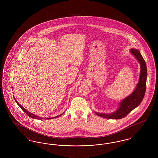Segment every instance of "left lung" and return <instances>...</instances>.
Masks as SVG:
<instances>
[{
    "label": "left lung",
    "instance_id": "left-lung-1",
    "mask_svg": "<svg viewBox=\"0 0 158 158\" xmlns=\"http://www.w3.org/2000/svg\"><path fill=\"white\" fill-rule=\"evenodd\" d=\"M130 52L135 57V59L140 64V77L139 81L136 85V88L130 95L121 101L119 104V107L116 111L109 114L95 112L96 114L98 116L109 119L123 118L126 117L128 113H130L133 110L140 105L143 100L146 87V64L142 54L138 50L131 48L130 50Z\"/></svg>",
    "mask_w": 158,
    "mask_h": 158
}]
</instances>
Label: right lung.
Segmentation results:
<instances>
[{
    "mask_svg": "<svg viewBox=\"0 0 158 158\" xmlns=\"http://www.w3.org/2000/svg\"><path fill=\"white\" fill-rule=\"evenodd\" d=\"M14 99H15V101H16V104H18V105H19V106L23 110V111L25 112V113H26L27 114V115L28 116H29L31 118H34V119H37V120H43V119H44V120H50V119H53V118H57L58 117H59L60 115H61L63 114H60V115H57V116H56V117H49V118H43V117H40V116H38L37 115H35V114H32V113H31L30 112H29L28 111H27L25 108H24L23 107V106H21V105H20L19 104V103H18V101L16 100V99H15V97H14Z\"/></svg>",
    "mask_w": 158,
    "mask_h": 158,
    "instance_id": "1",
    "label": "right lung"
}]
</instances>
